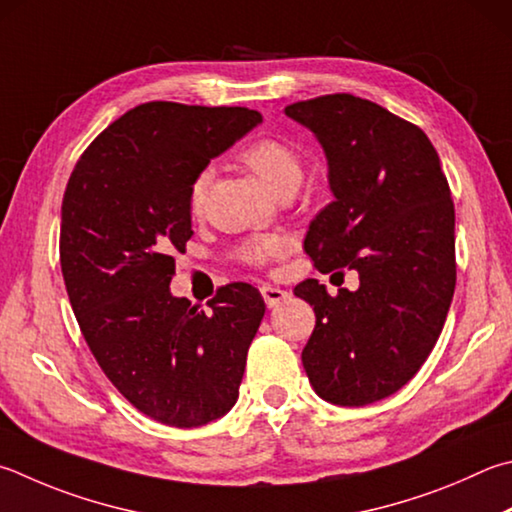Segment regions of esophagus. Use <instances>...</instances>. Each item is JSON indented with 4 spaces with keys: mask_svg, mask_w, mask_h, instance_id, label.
Wrapping results in <instances>:
<instances>
[{
    "mask_svg": "<svg viewBox=\"0 0 512 512\" xmlns=\"http://www.w3.org/2000/svg\"><path fill=\"white\" fill-rule=\"evenodd\" d=\"M262 297L268 309H273V306H277L280 302H284L288 297V291H284V288L280 286H273V284H264L262 286Z\"/></svg>",
    "mask_w": 512,
    "mask_h": 512,
    "instance_id": "obj_1",
    "label": "esophagus"
}]
</instances>
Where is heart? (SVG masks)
I'll return each instance as SVG.
<instances>
[{
  "mask_svg": "<svg viewBox=\"0 0 512 512\" xmlns=\"http://www.w3.org/2000/svg\"><path fill=\"white\" fill-rule=\"evenodd\" d=\"M241 165H246L259 181L277 197L293 194L302 181V156L297 154L291 143L282 141L275 136H264L257 141L244 145L237 154ZM210 183V172H199L190 183L188 192V208L192 215H199L206 201V190ZM286 248V241L280 237H262L246 241L237 248V257L241 262L259 266L268 259L280 255Z\"/></svg>",
  "mask_w": 512,
  "mask_h": 512,
  "instance_id": "heart-1",
  "label": "heart"
}]
</instances>
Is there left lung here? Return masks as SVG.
Listing matches in <instances>:
<instances>
[{"label":"left lung","instance_id":"8db88e82","mask_svg":"<svg viewBox=\"0 0 512 512\" xmlns=\"http://www.w3.org/2000/svg\"><path fill=\"white\" fill-rule=\"evenodd\" d=\"M329 163L333 201L311 221L306 255L320 273L358 271L356 291L295 286L315 311L302 351L315 394L342 407L398 392L430 356L457 284L454 203L430 138L376 102L331 94L293 102ZM342 275V271H338Z\"/></svg>","mask_w":512,"mask_h":512}]
</instances>
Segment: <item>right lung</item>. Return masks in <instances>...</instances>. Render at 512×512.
I'll return each instance as SVG.
<instances>
[{"instance_id": "add662e5", "label": "right lung", "mask_w": 512, "mask_h": 512, "mask_svg": "<svg viewBox=\"0 0 512 512\" xmlns=\"http://www.w3.org/2000/svg\"><path fill=\"white\" fill-rule=\"evenodd\" d=\"M259 123L246 107L145 102L87 147L64 190L60 266L82 336L118 392L165 425H206L237 403L264 318L246 282L221 286L210 311L170 293L192 179Z\"/></svg>"}]
</instances>
